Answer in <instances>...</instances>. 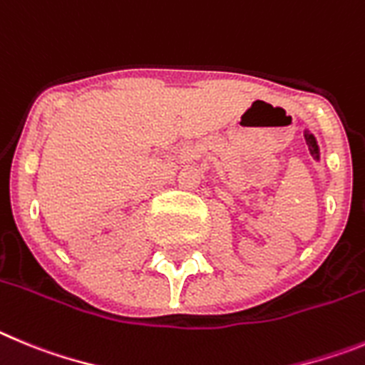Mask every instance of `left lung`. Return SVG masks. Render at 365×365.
I'll return each instance as SVG.
<instances>
[{"instance_id": "obj_1", "label": "left lung", "mask_w": 365, "mask_h": 365, "mask_svg": "<svg viewBox=\"0 0 365 365\" xmlns=\"http://www.w3.org/2000/svg\"><path fill=\"white\" fill-rule=\"evenodd\" d=\"M304 136H305V142H307V145H309L311 154H313L317 160H320V149H318V143H317V140H314L313 134H311L309 130H305Z\"/></svg>"}]
</instances>
